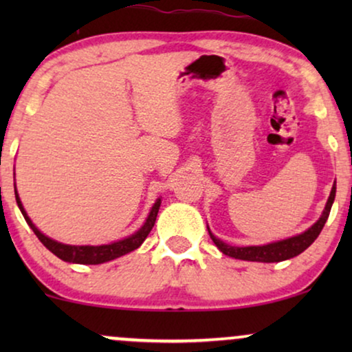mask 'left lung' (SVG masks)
<instances>
[{
  "label": "left lung",
  "instance_id": "8db88e82",
  "mask_svg": "<svg viewBox=\"0 0 352 352\" xmlns=\"http://www.w3.org/2000/svg\"><path fill=\"white\" fill-rule=\"evenodd\" d=\"M336 194V181L333 182V187H331L330 197L327 200L325 208L322 211L320 218L316 221L314 224L311 226L309 229H306L305 232L293 235V237L277 240V242L266 243V245H252V247H232V245L223 242L218 237H214L208 229L210 237L213 240L216 247L219 248V252L228 254L230 258L235 259H243V261H256V263H278L285 261V259L295 258L298 254L305 252L307 247H311V243L319 237L320 230L324 229V226L329 219L331 205H333Z\"/></svg>",
  "mask_w": 352,
  "mask_h": 352
}]
</instances>
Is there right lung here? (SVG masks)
Listing matches in <instances>:
<instances>
[{"label": "right lung", "mask_w": 352, "mask_h": 352, "mask_svg": "<svg viewBox=\"0 0 352 352\" xmlns=\"http://www.w3.org/2000/svg\"><path fill=\"white\" fill-rule=\"evenodd\" d=\"M14 194H16V201H17L19 210H21L23 218H25L27 224L30 226V229L35 232L36 237L40 239V242L45 245L51 253H54L57 258H60L62 261L74 263V264H102V263L112 261V259L123 256V254L126 253H131L133 250L141 247L144 240L147 239L148 232L152 230L153 224H155L158 210H160V205H162V199H157L155 204L152 205L151 213H148L141 228H139L134 234L128 235V237H124L122 240H117V242L105 243V245H67L47 237V235L43 234L41 230L33 224V221L28 218L27 211L23 208L21 201V197L17 194L16 171H14Z\"/></svg>", "instance_id": "right-lung-1"}]
</instances>
